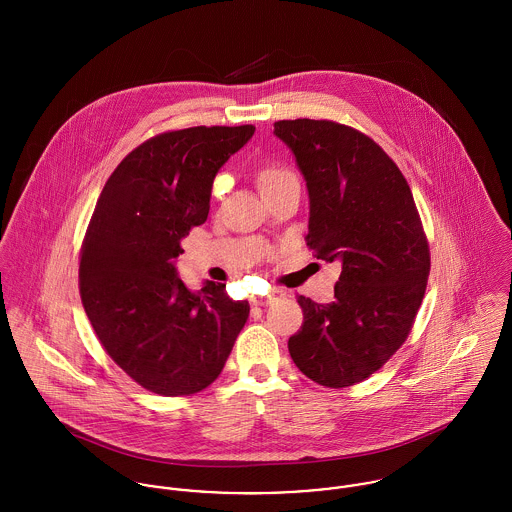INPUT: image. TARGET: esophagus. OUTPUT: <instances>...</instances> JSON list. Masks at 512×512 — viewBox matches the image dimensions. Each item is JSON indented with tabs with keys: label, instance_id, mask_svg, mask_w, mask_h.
<instances>
[{
	"label": "esophagus",
	"instance_id": "34e87169",
	"mask_svg": "<svg viewBox=\"0 0 512 512\" xmlns=\"http://www.w3.org/2000/svg\"><path fill=\"white\" fill-rule=\"evenodd\" d=\"M284 292H280V290H272L270 293H266V295H258V297H254V305H270L272 301H276L278 297H282Z\"/></svg>",
	"mask_w": 512,
	"mask_h": 512
}]
</instances>
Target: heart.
<instances>
[{
    "label": "heart",
    "mask_w": 512,
    "mask_h": 512,
    "mask_svg": "<svg viewBox=\"0 0 512 512\" xmlns=\"http://www.w3.org/2000/svg\"><path fill=\"white\" fill-rule=\"evenodd\" d=\"M297 179L295 173H293L290 167L282 165V163H268L260 169L258 173V185H260V191H268V189H274L282 183H288Z\"/></svg>",
    "instance_id": "heart-1"
}]
</instances>
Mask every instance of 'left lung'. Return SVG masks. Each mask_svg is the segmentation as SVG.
Segmentation results:
<instances>
[{
	"label": "left lung",
	"mask_w": 512,
	"mask_h": 512,
	"mask_svg": "<svg viewBox=\"0 0 512 512\" xmlns=\"http://www.w3.org/2000/svg\"><path fill=\"white\" fill-rule=\"evenodd\" d=\"M307 181V246L343 264L327 305L297 295L301 329L288 349L313 382H363L404 345L430 276V244L410 185L388 153L333 120H280Z\"/></svg>",
	"instance_id": "obj_1"
}]
</instances>
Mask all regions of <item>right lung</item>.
<instances>
[{
	"label": "right lung",
	"instance_id": "right-lung-1",
	"mask_svg": "<svg viewBox=\"0 0 512 512\" xmlns=\"http://www.w3.org/2000/svg\"><path fill=\"white\" fill-rule=\"evenodd\" d=\"M254 126H195L157 134L108 177L88 222L78 290L90 325L134 382L191 396L217 380L250 305L226 284L189 290L175 270L181 240L211 209L220 167Z\"/></svg>",
	"mask_w": 512,
	"mask_h": 512
}]
</instances>
